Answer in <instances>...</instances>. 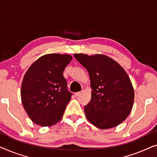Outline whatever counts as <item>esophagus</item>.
<instances>
[{
	"label": "esophagus",
	"mask_w": 157,
	"mask_h": 157,
	"mask_svg": "<svg viewBox=\"0 0 157 157\" xmlns=\"http://www.w3.org/2000/svg\"><path fill=\"white\" fill-rule=\"evenodd\" d=\"M81 94H82V91L76 92V93H75V96H76V97H77V96H80Z\"/></svg>",
	"instance_id": "34e87169"
}]
</instances>
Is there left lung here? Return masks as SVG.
I'll return each mask as SVG.
<instances>
[{
	"mask_svg": "<svg viewBox=\"0 0 157 157\" xmlns=\"http://www.w3.org/2000/svg\"><path fill=\"white\" fill-rule=\"evenodd\" d=\"M74 57L86 68L91 81V98L84 108L87 119L100 129L118 126L129 115L134 100L125 70L105 55L75 53Z\"/></svg>",
	"mask_w": 157,
	"mask_h": 157,
	"instance_id": "obj_1",
	"label": "left lung"
}]
</instances>
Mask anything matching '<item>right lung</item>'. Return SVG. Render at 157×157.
<instances>
[{"mask_svg":"<svg viewBox=\"0 0 157 157\" xmlns=\"http://www.w3.org/2000/svg\"><path fill=\"white\" fill-rule=\"evenodd\" d=\"M71 60L70 55H44L25 74L21 85V101L30 119L38 125L53 126L63 117L72 96L67 89L63 73Z\"/></svg>","mask_w":157,"mask_h":157,"instance_id":"obj_1","label":"right lung"}]
</instances>
